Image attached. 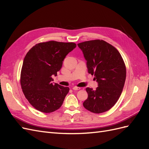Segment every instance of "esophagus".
<instances>
[{
	"label": "esophagus",
	"instance_id": "esophagus-1",
	"mask_svg": "<svg viewBox=\"0 0 149 149\" xmlns=\"http://www.w3.org/2000/svg\"><path fill=\"white\" fill-rule=\"evenodd\" d=\"M80 89H81L80 88H79V87H76V86H74V87L73 88V89L74 90V91H78V90H79Z\"/></svg>",
	"mask_w": 149,
	"mask_h": 149
}]
</instances>
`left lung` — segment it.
Listing matches in <instances>:
<instances>
[{
	"label": "left lung",
	"instance_id": "obj_1",
	"mask_svg": "<svg viewBox=\"0 0 149 149\" xmlns=\"http://www.w3.org/2000/svg\"><path fill=\"white\" fill-rule=\"evenodd\" d=\"M81 49L88 73L94 75L98 87L86 89L88 96L83 106L93 113L109 110L118 101L126 78V68L120 53L104 40H94L78 44Z\"/></svg>",
	"mask_w": 149,
	"mask_h": 149
}]
</instances>
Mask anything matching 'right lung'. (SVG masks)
Returning <instances> with one entry per match:
<instances>
[{"instance_id":"right-lung-1","label":"right lung","mask_w":149,"mask_h":149,"mask_svg":"<svg viewBox=\"0 0 149 149\" xmlns=\"http://www.w3.org/2000/svg\"><path fill=\"white\" fill-rule=\"evenodd\" d=\"M74 43L55 41L35 45L26 53L21 71L20 83L26 100L36 109L49 113L61 106L70 88L52 81L61 70Z\"/></svg>"}]
</instances>
